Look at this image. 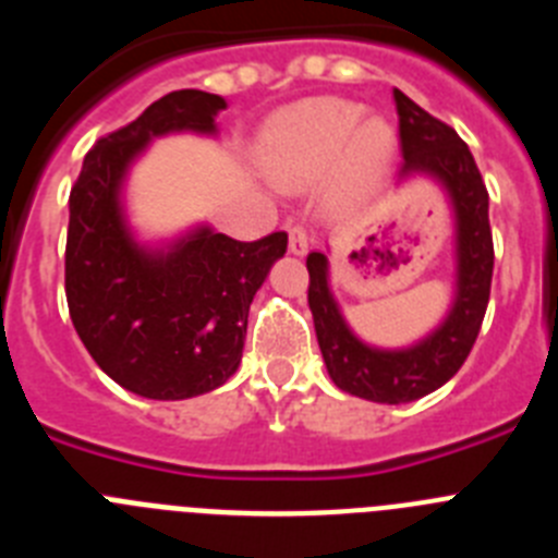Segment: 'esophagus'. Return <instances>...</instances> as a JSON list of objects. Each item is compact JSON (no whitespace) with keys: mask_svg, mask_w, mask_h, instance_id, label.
I'll return each instance as SVG.
<instances>
[{"mask_svg":"<svg viewBox=\"0 0 558 558\" xmlns=\"http://www.w3.org/2000/svg\"><path fill=\"white\" fill-rule=\"evenodd\" d=\"M307 245H310V236L304 226H288V248L290 254L302 256L307 254Z\"/></svg>","mask_w":558,"mask_h":558,"instance_id":"obj_1","label":"esophagus"}]
</instances>
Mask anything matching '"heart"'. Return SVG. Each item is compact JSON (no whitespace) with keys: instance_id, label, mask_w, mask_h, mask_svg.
Segmentation results:
<instances>
[{"instance_id":"heart-1","label":"heart","mask_w":558,"mask_h":558,"mask_svg":"<svg viewBox=\"0 0 558 558\" xmlns=\"http://www.w3.org/2000/svg\"><path fill=\"white\" fill-rule=\"evenodd\" d=\"M397 150L383 120H363V106L338 97H313L284 108L268 122L256 147L265 175L279 186H307L327 179L332 204L372 190Z\"/></svg>"}]
</instances>
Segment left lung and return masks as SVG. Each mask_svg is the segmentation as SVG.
Listing matches in <instances>:
<instances>
[{"label": "left lung", "instance_id": "8db88e82", "mask_svg": "<svg viewBox=\"0 0 558 558\" xmlns=\"http://www.w3.org/2000/svg\"><path fill=\"white\" fill-rule=\"evenodd\" d=\"M393 100L399 113V145L405 159L399 167V179L425 172L445 186L456 211L458 282L450 315L436 332L411 349L388 352L366 347L347 327L329 293L327 256L322 251L307 256V302L329 377L340 391L386 405L413 402L436 391L463 366L481 332L495 268L489 192L466 142L399 88H393Z\"/></svg>", "mask_w": 558, "mask_h": 558}]
</instances>
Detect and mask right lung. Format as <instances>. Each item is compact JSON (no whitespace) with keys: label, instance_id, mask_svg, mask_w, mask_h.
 I'll return each instance as SVG.
<instances>
[{"label":"right lung","instance_id":"add662e5","mask_svg":"<svg viewBox=\"0 0 558 558\" xmlns=\"http://www.w3.org/2000/svg\"><path fill=\"white\" fill-rule=\"evenodd\" d=\"M226 100L170 92L108 133L83 159L69 192L66 304L83 347L128 391L190 399L220 388L240 366L248 307L288 234L240 243L195 229L167 248H142L122 218V179L156 136L215 133Z\"/></svg>","mask_w":558,"mask_h":558}]
</instances>
